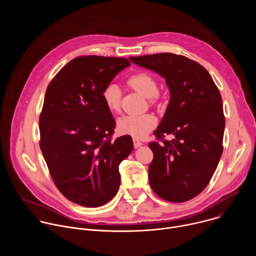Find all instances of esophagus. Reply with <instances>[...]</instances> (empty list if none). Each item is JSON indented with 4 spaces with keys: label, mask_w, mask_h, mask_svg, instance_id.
Segmentation results:
<instances>
[{
    "label": "esophagus",
    "mask_w": 256,
    "mask_h": 256,
    "mask_svg": "<svg viewBox=\"0 0 256 256\" xmlns=\"http://www.w3.org/2000/svg\"><path fill=\"white\" fill-rule=\"evenodd\" d=\"M132 142H134V148H138V147H140V146L142 144V142H140V140H136V138H134Z\"/></svg>",
    "instance_id": "esophagus-1"
}]
</instances>
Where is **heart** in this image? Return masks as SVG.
<instances>
[{"label":"heart","instance_id":"b5f03b06","mask_svg":"<svg viewBox=\"0 0 256 256\" xmlns=\"http://www.w3.org/2000/svg\"><path fill=\"white\" fill-rule=\"evenodd\" d=\"M128 84L134 90L147 98H152L158 93L156 79L147 72H138L130 76ZM103 101L109 112H118L120 110V92L118 86L112 84L105 88L102 94ZM157 118L151 114L138 116H126L118 122V132L134 138H142L157 126Z\"/></svg>","mask_w":256,"mask_h":256}]
</instances>
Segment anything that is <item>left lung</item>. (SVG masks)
I'll use <instances>...</instances> for the list:
<instances>
[{"instance_id":"left-lung-1","label":"left lung","mask_w":256,"mask_h":256,"mask_svg":"<svg viewBox=\"0 0 256 256\" xmlns=\"http://www.w3.org/2000/svg\"><path fill=\"white\" fill-rule=\"evenodd\" d=\"M130 60L165 78L171 96L154 132L162 144H149L154 154L150 186L167 202L190 200L206 188L223 153L225 116L220 91L208 72L186 56L162 52ZM165 134L174 138L162 140Z\"/></svg>"}]
</instances>
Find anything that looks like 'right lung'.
Instances as JSON below:
<instances>
[{
  "instance_id": "right-lung-1",
  "label": "right lung",
  "mask_w": 256,
  "mask_h": 256,
  "mask_svg": "<svg viewBox=\"0 0 256 256\" xmlns=\"http://www.w3.org/2000/svg\"><path fill=\"white\" fill-rule=\"evenodd\" d=\"M128 58L98 56L68 62L50 83L40 118V146L60 194L96 208L118 192V166L134 149L130 136L112 140L116 122L103 91Z\"/></svg>"
}]
</instances>
